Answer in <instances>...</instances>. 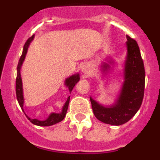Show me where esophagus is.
Segmentation results:
<instances>
[{
	"label": "esophagus",
	"mask_w": 160,
	"mask_h": 160,
	"mask_svg": "<svg viewBox=\"0 0 160 160\" xmlns=\"http://www.w3.org/2000/svg\"><path fill=\"white\" fill-rule=\"evenodd\" d=\"M83 71H84V72H87V69H86V68H83Z\"/></svg>",
	"instance_id": "34e87169"
}]
</instances>
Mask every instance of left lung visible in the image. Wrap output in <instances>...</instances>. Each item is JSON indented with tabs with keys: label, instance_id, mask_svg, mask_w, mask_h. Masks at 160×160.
Segmentation results:
<instances>
[{
	"label": "left lung",
	"instance_id": "obj_1",
	"mask_svg": "<svg viewBox=\"0 0 160 160\" xmlns=\"http://www.w3.org/2000/svg\"><path fill=\"white\" fill-rule=\"evenodd\" d=\"M128 58L125 63V82L117 104L104 107L90 98L94 116L104 123L119 126L128 122L140 108L145 88L143 61L136 41L127 35ZM104 68L109 67L104 65Z\"/></svg>",
	"mask_w": 160,
	"mask_h": 160
}]
</instances>
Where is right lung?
I'll use <instances>...</instances> for the list:
<instances>
[{"mask_svg":"<svg viewBox=\"0 0 160 160\" xmlns=\"http://www.w3.org/2000/svg\"><path fill=\"white\" fill-rule=\"evenodd\" d=\"M33 39V36L30 37V38L26 41V42L24 45L23 48V52H22V54L20 58V60L18 62V73H17V78H16V94H17V98H18V103H19L20 107L22 109L23 111V104H24V98H23V92H22V78H21V73H20V70H21V66H22V63H23V61L25 59V54L27 53L28 47L29 46V43L31 42V41ZM79 81V75L78 74H76V75H73L71 77H70L69 78H67L66 80V85L68 87V89L70 90V92H71L72 90H73V87L75 86L76 83ZM69 102H70V97L67 98V101L65 103L64 107L62 108V111L61 114H55L53 113L49 116V118H47L45 121H39L38 119H32V118H29L28 116H26L28 118V119L32 122V124L37 126H42V127H47V126H51L53 124H56L58 122H61L62 120L64 119L65 116H66V112H67L68 106H69Z\"/></svg>","mask_w":160,"mask_h":160,"instance_id":"add662e5","label":"right lung"}]
</instances>
